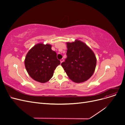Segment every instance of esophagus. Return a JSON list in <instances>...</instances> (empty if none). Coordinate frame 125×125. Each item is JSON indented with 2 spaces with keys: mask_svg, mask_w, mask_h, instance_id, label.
Listing matches in <instances>:
<instances>
[{
  "mask_svg": "<svg viewBox=\"0 0 125 125\" xmlns=\"http://www.w3.org/2000/svg\"><path fill=\"white\" fill-rule=\"evenodd\" d=\"M63 61H64V60H63V58H62V59H60V62H61V63H62Z\"/></svg>",
  "mask_w": 125,
  "mask_h": 125,
  "instance_id": "34e87169",
  "label": "esophagus"
}]
</instances>
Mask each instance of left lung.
I'll return each mask as SVG.
<instances>
[{"instance_id":"left-lung-1","label":"left lung","mask_w":125,"mask_h":125,"mask_svg":"<svg viewBox=\"0 0 125 125\" xmlns=\"http://www.w3.org/2000/svg\"><path fill=\"white\" fill-rule=\"evenodd\" d=\"M67 57L61 65L70 79L76 83L88 80L93 75L96 65L95 54L80 40L67 43Z\"/></svg>"}]
</instances>
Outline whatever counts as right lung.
<instances>
[{
  "instance_id": "right-lung-1",
  "label": "right lung",
  "mask_w": 125,
  "mask_h": 125,
  "mask_svg": "<svg viewBox=\"0 0 125 125\" xmlns=\"http://www.w3.org/2000/svg\"><path fill=\"white\" fill-rule=\"evenodd\" d=\"M60 63L56 52L52 50V45L43 43L34 45L28 52L24 60L25 68L30 76L41 83L50 80Z\"/></svg>"
}]
</instances>
